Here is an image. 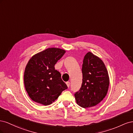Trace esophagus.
Wrapping results in <instances>:
<instances>
[{
    "mask_svg": "<svg viewBox=\"0 0 133 133\" xmlns=\"http://www.w3.org/2000/svg\"><path fill=\"white\" fill-rule=\"evenodd\" d=\"M66 84L67 87H68V88H69V87H70V82H66Z\"/></svg>",
    "mask_w": 133,
    "mask_h": 133,
    "instance_id": "34e87169",
    "label": "esophagus"
}]
</instances>
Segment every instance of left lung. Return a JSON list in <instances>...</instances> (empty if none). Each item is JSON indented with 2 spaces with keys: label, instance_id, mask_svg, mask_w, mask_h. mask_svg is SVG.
I'll return each mask as SVG.
<instances>
[{
  "label": "left lung",
  "instance_id": "8db88e82",
  "mask_svg": "<svg viewBox=\"0 0 133 133\" xmlns=\"http://www.w3.org/2000/svg\"><path fill=\"white\" fill-rule=\"evenodd\" d=\"M83 82L74 96L76 103L84 108L94 107L105 97L109 78L105 64L91 52L85 55L82 65Z\"/></svg>",
  "mask_w": 133,
  "mask_h": 133
}]
</instances>
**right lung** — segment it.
I'll use <instances>...</instances> for the list:
<instances>
[{"label":"right lung","instance_id":"1","mask_svg":"<svg viewBox=\"0 0 133 133\" xmlns=\"http://www.w3.org/2000/svg\"><path fill=\"white\" fill-rule=\"evenodd\" d=\"M65 50L50 48L35 54L25 67L24 82L26 91L34 102L50 105L68 88L54 65Z\"/></svg>","mask_w":133,"mask_h":133}]
</instances>
